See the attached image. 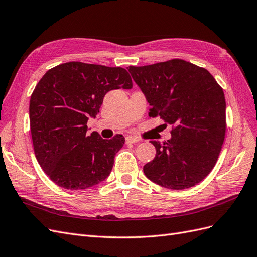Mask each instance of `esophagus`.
<instances>
[{"label":"esophagus","instance_id":"34e87169","mask_svg":"<svg viewBox=\"0 0 257 257\" xmlns=\"http://www.w3.org/2000/svg\"><path fill=\"white\" fill-rule=\"evenodd\" d=\"M125 142L126 144H135V143H139V139L134 136H127L125 138Z\"/></svg>","mask_w":257,"mask_h":257}]
</instances>
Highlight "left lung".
I'll return each instance as SVG.
<instances>
[{"instance_id":"1","label":"left lung","mask_w":257,"mask_h":257,"mask_svg":"<svg viewBox=\"0 0 257 257\" xmlns=\"http://www.w3.org/2000/svg\"><path fill=\"white\" fill-rule=\"evenodd\" d=\"M128 72L151 106L149 115L173 125L172 138L151 141L155 158L144 166L148 179L170 190L196 185L213 169L226 131L223 89L207 69L180 59Z\"/></svg>"}]
</instances>
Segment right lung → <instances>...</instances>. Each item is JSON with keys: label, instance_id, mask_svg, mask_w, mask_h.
<instances>
[{"label": "right lung", "instance_id": "add662e5", "mask_svg": "<svg viewBox=\"0 0 257 257\" xmlns=\"http://www.w3.org/2000/svg\"><path fill=\"white\" fill-rule=\"evenodd\" d=\"M122 67L67 62L53 67L38 81L30 99V127L38 164L57 185L84 190L109 176L114 155L125 139L89 134L107 92L132 89Z\"/></svg>", "mask_w": 257, "mask_h": 257}]
</instances>
